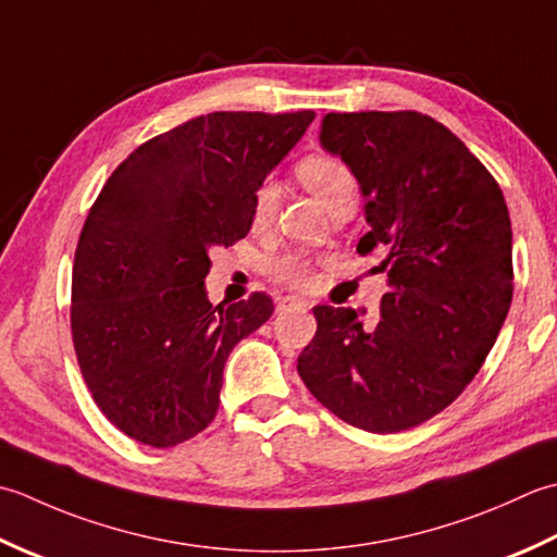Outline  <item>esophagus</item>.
<instances>
[{
  "label": "esophagus",
  "mask_w": 557,
  "mask_h": 557,
  "mask_svg": "<svg viewBox=\"0 0 557 557\" xmlns=\"http://www.w3.org/2000/svg\"><path fill=\"white\" fill-rule=\"evenodd\" d=\"M305 308H308V302L300 300V298H293V295H286V298H278V302H276V310H278V312L305 310Z\"/></svg>",
  "instance_id": "obj_1"
}]
</instances>
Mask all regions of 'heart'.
I'll list each match as a JSON object with an SVG mask.
<instances>
[{"label": "heart", "mask_w": 557, "mask_h": 557, "mask_svg": "<svg viewBox=\"0 0 557 557\" xmlns=\"http://www.w3.org/2000/svg\"><path fill=\"white\" fill-rule=\"evenodd\" d=\"M295 173H298L300 183L312 191L314 199L320 201L326 211H332L334 207H338V203L358 201V180L354 175V170L334 156L314 153V156L302 158L298 168H295ZM276 201H278L276 185L271 183V180H262V183L255 187V195H252V221L257 225L267 223L276 211ZM271 276L295 288L310 286L312 281L310 259L298 252L276 257L274 262H271Z\"/></svg>", "instance_id": "heart-1"}]
</instances>
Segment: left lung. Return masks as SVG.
<instances>
[{
    "label": "left lung",
    "instance_id": "obj_1",
    "mask_svg": "<svg viewBox=\"0 0 557 557\" xmlns=\"http://www.w3.org/2000/svg\"><path fill=\"white\" fill-rule=\"evenodd\" d=\"M320 141L354 170L382 247L374 326L317 305L298 358L305 387L348 425L399 433L447 408L481 370L512 302V223L500 185L459 136L423 112H329Z\"/></svg>",
    "mask_w": 557,
    "mask_h": 557
}]
</instances>
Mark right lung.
Listing matches in <instances>:
<instances>
[{"label":"right lung","mask_w":557,"mask_h":557,"mask_svg":"<svg viewBox=\"0 0 557 557\" xmlns=\"http://www.w3.org/2000/svg\"><path fill=\"white\" fill-rule=\"evenodd\" d=\"M312 120L211 112L141 144L100 189L74 255L72 338L90 396L127 437L165 449L213 421L225 360L274 302L213 308L209 249L249 233L255 187Z\"/></svg>","instance_id":"obj_1"}]
</instances>
